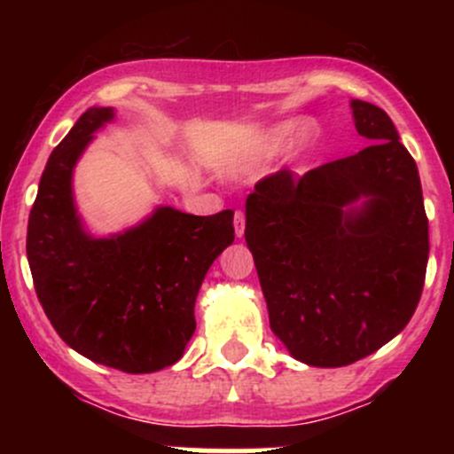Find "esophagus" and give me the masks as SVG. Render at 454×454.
Returning a JSON list of instances; mask_svg holds the SVG:
<instances>
[{
	"mask_svg": "<svg viewBox=\"0 0 454 454\" xmlns=\"http://www.w3.org/2000/svg\"><path fill=\"white\" fill-rule=\"evenodd\" d=\"M244 231H246V215L241 213V210H237L235 213V235L239 237H244Z\"/></svg>",
	"mask_w": 454,
	"mask_h": 454,
	"instance_id": "34e87169",
	"label": "esophagus"
}]
</instances>
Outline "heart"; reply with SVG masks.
<instances>
[{"instance_id":"obj_1","label":"heart","mask_w":454,"mask_h":454,"mask_svg":"<svg viewBox=\"0 0 454 454\" xmlns=\"http://www.w3.org/2000/svg\"><path fill=\"white\" fill-rule=\"evenodd\" d=\"M301 129V122H283V125L274 127V129L265 131V134L256 136V138L244 142L241 146H237L231 153L226 162V171L232 176H253V173L261 171L263 164L272 158L277 151H281L287 145V140ZM308 134H301V138L296 140V146L305 145Z\"/></svg>"}]
</instances>
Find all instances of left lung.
Listing matches in <instances>:
<instances>
[{
  "mask_svg": "<svg viewBox=\"0 0 454 454\" xmlns=\"http://www.w3.org/2000/svg\"><path fill=\"white\" fill-rule=\"evenodd\" d=\"M351 112L373 145L301 177L283 168L246 200L270 327L309 367H345L395 338L428 263L418 164L384 109L351 100Z\"/></svg>",
  "mask_w": 454,
  "mask_h": 454,
  "instance_id": "8db88e82",
  "label": "left lung"
}]
</instances>
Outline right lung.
Wrapping results in <instances>:
<instances>
[{
    "label": "right lung",
    "instance_id": "1",
    "mask_svg": "<svg viewBox=\"0 0 454 454\" xmlns=\"http://www.w3.org/2000/svg\"><path fill=\"white\" fill-rule=\"evenodd\" d=\"M112 121V107H90L52 151L26 253L41 308L66 345L105 367L153 373L184 354L201 281L235 241V213L198 217L158 206L129 231L90 235L76 213L72 173L94 131Z\"/></svg>",
    "mask_w": 454,
    "mask_h": 454
}]
</instances>
